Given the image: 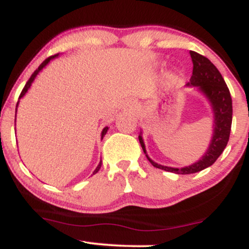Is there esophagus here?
<instances>
[{"mask_svg": "<svg viewBox=\"0 0 249 249\" xmlns=\"http://www.w3.org/2000/svg\"><path fill=\"white\" fill-rule=\"evenodd\" d=\"M127 110L128 111H134L137 108V104H136V102H133V101H130L127 103Z\"/></svg>", "mask_w": 249, "mask_h": 249, "instance_id": "obj_1", "label": "esophagus"}]
</instances>
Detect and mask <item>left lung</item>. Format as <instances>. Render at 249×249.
<instances>
[{
  "label": "left lung",
  "mask_w": 249,
  "mask_h": 249,
  "mask_svg": "<svg viewBox=\"0 0 249 249\" xmlns=\"http://www.w3.org/2000/svg\"><path fill=\"white\" fill-rule=\"evenodd\" d=\"M190 53L193 62V72L192 76H191L190 83L187 85L199 87L200 90L210 99L214 111V133L207 152L202 157L201 160L194 162L191 166L182 168L162 166V165L157 164V162L148 158L146 150H145L144 142H142V136H139V142H141L142 151L146 154L148 161L154 167L178 174L196 173L213 165L220 157V154L222 153V151L225 150L228 141H230L231 126H232V97H231L230 89H228L227 84L222 78L221 73L219 72L215 65L207 57L200 55L196 51H190Z\"/></svg>",
  "instance_id": "left-lung-1"
}]
</instances>
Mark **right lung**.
<instances>
[{
	"label": "right lung",
	"mask_w": 249,
	"mask_h": 249,
	"mask_svg": "<svg viewBox=\"0 0 249 249\" xmlns=\"http://www.w3.org/2000/svg\"><path fill=\"white\" fill-rule=\"evenodd\" d=\"M56 56H57V55H53V56L48 57V58H47V59H45V61H43V63H42V64H41V65H39V67H38V69H36L35 71H34V73H33V75H31V77H30V78H29V81H28V82H27V84H25V85H24L23 90H22L21 95H19V97H18V98H21V97H23V96L25 95V92H27V91H28V89H29V88H30L31 83H33V82H34V79H35V77L37 76V73H38V72H39V71H41V70L43 69V68H44V67H45V65H47V64H48V63H49V62H50V59H51V58H55V57H56ZM16 107H17V105H16ZM107 128H108V127H105V128H104V130H103V132H102V138H103V137H104V136H105V133H107ZM101 166H102V161H101V162H99V165H98V166H97V168H96V170H95V172H93V174H95V173H97V172H98V171H99V168H101Z\"/></svg>",
	"instance_id": "right-lung-1"
}]
</instances>
